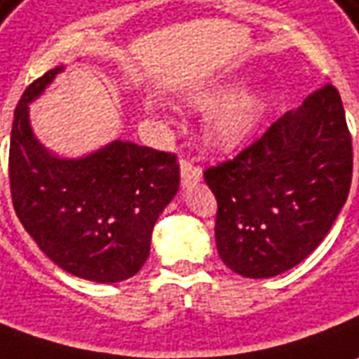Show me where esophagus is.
<instances>
[{
    "instance_id": "obj_1",
    "label": "esophagus",
    "mask_w": 359,
    "mask_h": 359,
    "mask_svg": "<svg viewBox=\"0 0 359 359\" xmlns=\"http://www.w3.org/2000/svg\"><path fill=\"white\" fill-rule=\"evenodd\" d=\"M202 180V171L194 167L192 163L187 161H180V182H182V187H194Z\"/></svg>"
}]
</instances>
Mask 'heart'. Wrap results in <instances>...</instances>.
<instances>
[{"label":"heart","instance_id":"b5f03b06","mask_svg":"<svg viewBox=\"0 0 359 359\" xmlns=\"http://www.w3.org/2000/svg\"><path fill=\"white\" fill-rule=\"evenodd\" d=\"M194 109H217L205 122V140L219 151H235L255 136L270 109L266 87H247L241 91L239 79H223L198 87L184 95Z\"/></svg>","mask_w":359,"mask_h":359}]
</instances>
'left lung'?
<instances>
[{
    "label": "left lung",
    "mask_w": 359,
    "mask_h": 359,
    "mask_svg": "<svg viewBox=\"0 0 359 359\" xmlns=\"http://www.w3.org/2000/svg\"><path fill=\"white\" fill-rule=\"evenodd\" d=\"M217 200L215 245L235 274L297 266L330 231L350 192L352 137L330 83L285 112L233 161L204 172Z\"/></svg>",
    "instance_id": "8db88e82"
}]
</instances>
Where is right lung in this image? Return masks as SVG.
Segmentation results:
<instances>
[{
    "label": "right lung",
    "mask_w": 359,
    "mask_h": 359,
    "mask_svg": "<svg viewBox=\"0 0 359 359\" xmlns=\"http://www.w3.org/2000/svg\"><path fill=\"white\" fill-rule=\"evenodd\" d=\"M64 69V64L52 67L29 85L15 109L9 144L15 212L56 266L116 284L149 258L155 222L179 192V163L122 137L81 157L48 149L31 126V102Z\"/></svg>",
    "instance_id": "1"
}]
</instances>
